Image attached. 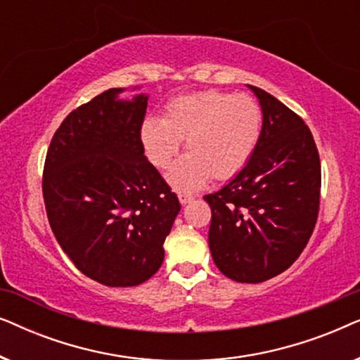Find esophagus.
<instances>
[{"instance_id": "1", "label": "esophagus", "mask_w": 360, "mask_h": 360, "mask_svg": "<svg viewBox=\"0 0 360 360\" xmlns=\"http://www.w3.org/2000/svg\"><path fill=\"white\" fill-rule=\"evenodd\" d=\"M179 201L181 205H186L190 203V201H193V195H186V193H179Z\"/></svg>"}]
</instances>
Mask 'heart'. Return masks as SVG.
I'll use <instances>...</instances> for the list:
<instances>
[{"mask_svg":"<svg viewBox=\"0 0 360 360\" xmlns=\"http://www.w3.org/2000/svg\"><path fill=\"white\" fill-rule=\"evenodd\" d=\"M262 132V110L249 95L196 91L172 98L162 120H146L141 139L149 160L167 169L185 141L186 154L167 179L176 190L191 191L206 180H226L244 169Z\"/></svg>","mask_w":360,"mask_h":360,"instance_id":"obj_1","label":"heart"}]
</instances>
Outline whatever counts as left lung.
Listing matches in <instances>:
<instances>
[{
    "label": "left lung",
    "instance_id": "8db88e82",
    "mask_svg": "<svg viewBox=\"0 0 360 360\" xmlns=\"http://www.w3.org/2000/svg\"><path fill=\"white\" fill-rule=\"evenodd\" d=\"M262 132L248 165L216 193L208 244L221 272L260 283L287 270L311 238L319 210L321 164L302 117L257 86Z\"/></svg>",
    "mask_w": 360,
    "mask_h": 360
}]
</instances>
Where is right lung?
<instances>
[{
  "label": "right lung",
  "instance_id": "obj_1",
  "mask_svg": "<svg viewBox=\"0 0 360 360\" xmlns=\"http://www.w3.org/2000/svg\"><path fill=\"white\" fill-rule=\"evenodd\" d=\"M136 90V88H134ZM110 88L73 110L49 146L47 218L73 265L108 287H136L164 262L180 203L144 155L149 96Z\"/></svg>",
  "mask_w": 360,
  "mask_h": 360
}]
</instances>
